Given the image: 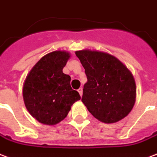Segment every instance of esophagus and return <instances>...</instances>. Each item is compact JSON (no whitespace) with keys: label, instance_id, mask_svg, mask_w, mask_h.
I'll return each mask as SVG.
<instances>
[{"label":"esophagus","instance_id":"esophagus-1","mask_svg":"<svg viewBox=\"0 0 157 157\" xmlns=\"http://www.w3.org/2000/svg\"><path fill=\"white\" fill-rule=\"evenodd\" d=\"M78 92L79 93L80 96H82V95H83V90H82V89H81V88H80V89H78Z\"/></svg>","mask_w":157,"mask_h":157}]
</instances>
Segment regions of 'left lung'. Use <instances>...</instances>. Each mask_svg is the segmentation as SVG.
Returning a JSON list of instances; mask_svg holds the SVG:
<instances>
[{
  "label": "left lung",
  "mask_w": 157,
  "mask_h": 157,
  "mask_svg": "<svg viewBox=\"0 0 157 157\" xmlns=\"http://www.w3.org/2000/svg\"><path fill=\"white\" fill-rule=\"evenodd\" d=\"M75 54L85 69L88 81L82 102L97 120L113 124L126 117L136 99V85L125 65L107 52L83 49Z\"/></svg>",
  "instance_id": "obj_1"
}]
</instances>
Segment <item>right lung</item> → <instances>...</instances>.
Here are the masks:
<instances>
[{"label": "right lung", "instance_id": "add662e5", "mask_svg": "<svg viewBox=\"0 0 157 157\" xmlns=\"http://www.w3.org/2000/svg\"><path fill=\"white\" fill-rule=\"evenodd\" d=\"M71 55L53 51L43 56L27 74L22 95L30 115L42 124L55 125L63 121L79 94L71 88L69 75L63 73Z\"/></svg>", "mask_w": 157, "mask_h": 157}]
</instances>
